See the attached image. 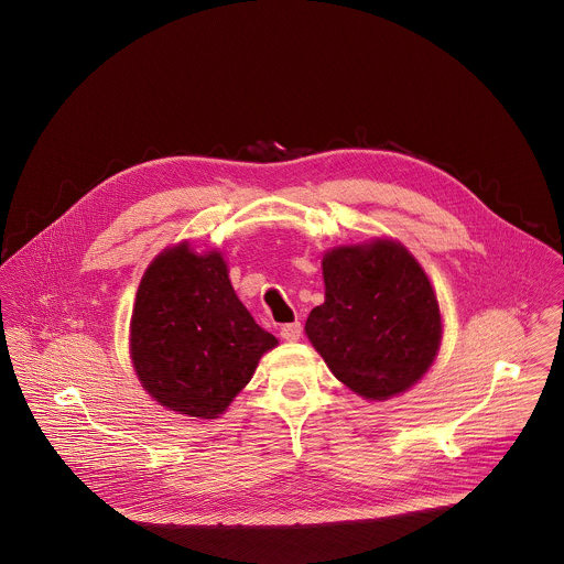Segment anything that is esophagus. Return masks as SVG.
I'll return each mask as SVG.
<instances>
[{"mask_svg": "<svg viewBox=\"0 0 564 564\" xmlns=\"http://www.w3.org/2000/svg\"><path fill=\"white\" fill-rule=\"evenodd\" d=\"M280 334H282V338H286V340H297V338L302 336V323H284V325L280 327Z\"/></svg>", "mask_w": 564, "mask_h": 564, "instance_id": "obj_1", "label": "esophagus"}]
</instances>
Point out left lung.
<instances>
[{
	"label": "left lung",
	"instance_id": "obj_1",
	"mask_svg": "<svg viewBox=\"0 0 564 564\" xmlns=\"http://www.w3.org/2000/svg\"><path fill=\"white\" fill-rule=\"evenodd\" d=\"M325 302L306 334L329 371L367 400L412 387L441 343V313L419 262L393 241L338 247L323 258Z\"/></svg>",
	"mask_w": 564,
	"mask_h": 564
}]
</instances>
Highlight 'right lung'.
<instances>
[{
	"label": "right lung",
	"instance_id": "add662e5",
	"mask_svg": "<svg viewBox=\"0 0 564 564\" xmlns=\"http://www.w3.org/2000/svg\"><path fill=\"white\" fill-rule=\"evenodd\" d=\"M275 345L278 338L239 302L221 253L199 256L184 242L145 271L130 351L143 387L164 408L215 419Z\"/></svg>",
	"mask_w": 564,
	"mask_h": 564
}]
</instances>
